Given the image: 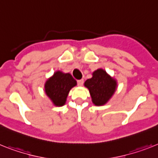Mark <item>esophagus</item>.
I'll return each instance as SVG.
<instances>
[{
  "mask_svg": "<svg viewBox=\"0 0 158 158\" xmlns=\"http://www.w3.org/2000/svg\"><path fill=\"white\" fill-rule=\"evenodd\" d=\"M77 83L79 86H82L83 84V79H79V80H77Z\"/></svg>",
  "mask_w": 158,
  "mask_h": 158,
  "instance_id": "obj_1",
  "label": "esophagus"
}]
</instances>
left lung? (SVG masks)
Masks as SVG:
<instances>
[{
  "instance_id": "1",
  "label": "left lung",
  "mask_w": 158,
  "mask_h": 158,
  "mask_svg": "<svg viewBox=\"0 0 158 158\" xmlns=\"http://www.w3.org/2000/svg\"><path fill=\"white\" fill-rule=\"evenodd\" d=\"M88 88L91 100L95 105L102 106L111 99L116 91L117 83L103 69H98L92 73V77L84 83Z\"/></svg>"
}]
</instances>
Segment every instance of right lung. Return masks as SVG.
Instances as JSON below:
<instances>
[{
	"mask_svg": "<svg viewBox=\"0 0 158 158\" xmlns=\"http://www.w3.org/2000/svg\"><path fill=\"white\" fill-rule=\"evenodd\" d=\"M77 83L69 73L58 71L45 83V92L55 106L64 105L70 90Z\"/></svg>",
	"mask_w": 158,
	"mask_h": 158,
	"instance_id": "1",
	"label": "right lung"
}]
</instances>
